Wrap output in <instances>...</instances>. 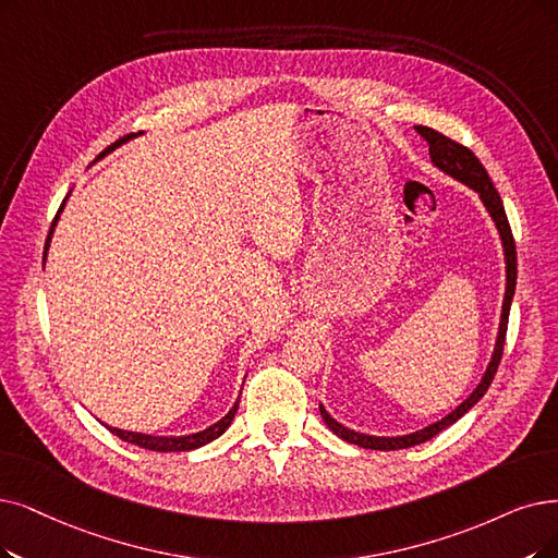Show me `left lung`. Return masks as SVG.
<instances>
[{
    "label": "left lung",
    "instance_id": "obj_1",
    "mask_svg": "<svg viewBox=\"0 0 558 558\" xmlns=\"http://www.w3.org/2000/svg\"><path fill=\"white\" fill-rule=\"evenodd\" d=\"M414 130L418 135L428 142V150H430V162L433 167H437L439 171H444L447 175H451L453 181L466 185L470 190H474L481 198V204L485 206L489 219L495 221L499 240H501V250H504V265H506V291H504V304H501V318H499V331H497V341H495V350L493 356H489V364L481 377V383L476 385V389L466 396L462 403L451 410L447 416H441L439 421H433L430 426L408 433V435H366V433H356L345 428L343 423H339L333 418L325 405L320 403V416L327 423V428L341 437L343 441L356 444V447L362 449H371V451H398V449H410L416 447V444H423L433 439L435 435H439L444 428L453 426L458 418H462L466 412H470L478 400L485 396L489 383H493V377L497 373V366L501 362V352H504V341H506V327H508V314H510V304H512V295H515V283H518V254H515V240H512L510 227H508V217L501 204V196L493 185V178L487 175L485 167L478 162L476 155L449 140L444 137L441 132L428 128V125H414Z\"/></svg>",
    "mask_w": 558,
    "mask_h": 558
}]
</instances>
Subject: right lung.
Returning <instances> with one entry per match:
<instances>
[{
    "instance_id": "right-lung-1",
    "label": "right lung",
    "mask_w": 558,
    "mask_h": 558,
    "mask_svg": "<svg viewBox=\"0 0 558 558\" xmlns=\"http://www.w3.org/2000/svg\"><path fill=\"white\" fill-rule=\"evenodd\" d=\"M140 135H144V132H137V135H128V137H123V140H119L117 144H111L105 153H109V150H114V148H119L121 144H125V142H130V140H135V137H140ZM71 196V194H69ZM69 196L63 198V204H61V208H59V213H57V217H54V221H52V227H50V233H48V240H46V256H48V250H50V242H52V235H54V229H57V221H59V217H61V213H63V206H65V202H69ZM238 405H240V396H238V400L233 403V408L221 416L219 421H215V423H210L208 428H204V430H196V433H187V435H144V433H132V430H121V428H111V426H105L114 433L117 437H121L123 441H130V444H135V447H142V449H148V451H160V453H169V451H194V449H198V447H206V444H210L213 439H217L219 435H225L227 433V428L231 426V421L235 418V412H238Z\"/></svg>"
}]
</instances>
